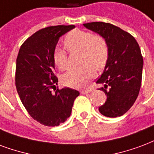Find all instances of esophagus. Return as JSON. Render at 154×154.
<instances>
[{
  "instance_id": "esophagus-1",
  "label": "esophagus",
  "mask_w": 154,
  "mask_h": 154,
  "mask_svg": "<svg viewBox=\"0 0 154 154\" xmlns=\"http://www.w3.org/2000/svg\"><path fill=\"white\" fill-rule=\"evenodd\" d=\"M92 91L91 89H89V90H83L81 91V94H88V93H91Z\"/></svg>"
}]
</instances>
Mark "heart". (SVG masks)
I'll use <instances>...</instances> for the list:
<instances>
[{"label":"heart","mask_w":154,"mask_h":154,"mask_svg":"<svg viewBox=\"0 0 154 154\" xmlns=\"http://www.w3.org/2000/svg\"><path fill=\"white\" fill-rule=\"evenodd\" d=\"M63 45L69 52L80 51V62L85 63L67 72L63 76V82L72 88L85 87L95 76L94 66L102 68L108 61L109 50L105 38L100 34H92L88 31L74 29L66 35ZM53 58L59 69L63 71L68 68V56L63 50L56 49Z\"/></svg>","instance_id":"heart-1"}]
</instances>
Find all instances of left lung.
Masks as SVG:
<instances>
[{"label": "left lung", "mask_w": 154, "mask_h": 154, "mask_svg": "<svg viewBox=\"0 0 154 154\" xmlns=\"http://www.w3.org/2000/svg\"><path fill=\"white\" fill-rule=\"evenodd\" d=\"M83 25L103 36L109 45L108 61L96 81L103 85L100 90L107 96L99 111L109 118L120 117L131 108L140 92L144 63L140 48L134 36L115 25L103 22Z\"/></svg>", "instance_id": "left-lung-1"}]
</instances>
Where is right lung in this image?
I'll return each instance as SVG.
<instances>
[{
  "mask_svg": "<svg viewBox=\"0 0 154 154\" xmlns=\"http://www.w3.org/2000/svg\"><path fill=\"white\" fill-rule=\"evenodd\" d=\"M74 28V25H58L42 28L23 43L17 56V92L29 115L44 126L64 122L80 94L68 87L51 92L58 82L53 58L55 46L60 36Z\"/></svg>",
  "mask_w": 154,
  "mask_h": 154,
  "instance_id": "add662e5",
  "label": "right lung"
}]
</instances>
